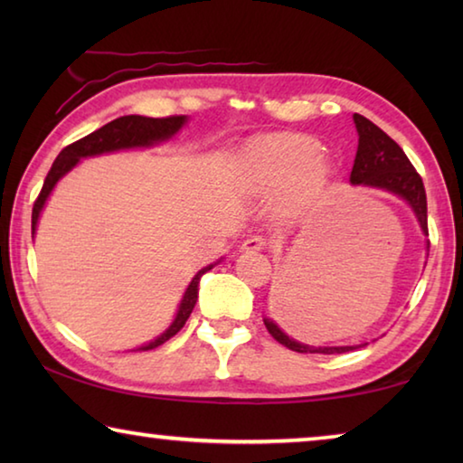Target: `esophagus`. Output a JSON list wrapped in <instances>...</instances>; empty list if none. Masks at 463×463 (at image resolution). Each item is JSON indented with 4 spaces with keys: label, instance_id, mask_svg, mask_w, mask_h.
<instances>
[{
    "label": "esophagus",
    "instance_id": "obj_1",
    "mask_svg": "<svg viewBox=\"0 0 463 463\" xmlns=\"http://www.w3.org/2000/svg\"><path fill=\"white\" fill-rule=\"evenodd\" d=\"M261 249H265V239L261 237H249L245 242H242V250H250V253H253V250H261Z\"/></svg>",
    "mask_w": 463,
    "mask_h": 463
}]
</instances>
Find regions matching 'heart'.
Returning a JSON list of instances; mask_svg holds the SVG:
<instances>
[{"instance_id":"b5f03b06","label":"heart","mask_w":463,"mask_h":463,"mask_svg":"<svg viewBox=\"0 0 463 463\" xmlns=\"http://www.w3.org/2000/svg\"><path fill=\"white\" fill-rule=\"evenodd\" d=\"M320 143L310 135L286 132L257 140L242 161L245 187L253 194L284 192L286 213H298L315 202L326 185V165Z\"/></svg>"}]
</instances>
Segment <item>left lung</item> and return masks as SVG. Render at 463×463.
I'll list each match as a JSON object with an SVG mask.
<instances>
[{
  "instance_id": "left-lung-1",
  "label": "left lung",
  "mask_w": 463,
  "mask_h": 463,
  "mask_svg": "<svg viewBox=\"0 0 463 463\" xmlns=\"http://www.w3.org/2000/svg\"><path fill=\"white\" fill-rule=\"evenodd\" d=\"M355 127L359 132V145L354 169H351V184H364L372 187H382L392 194L402 195L411 203L414 214L425 234H429L427 226V194L422 179L417 174L409 156L398 146L396 140H392L386 132L375 127L372 120H367L362 114H354ZM269 335L284 347L296 351V354H347L357 347H308L302 345L281 331L273 320H265ZM367 345V343H365ZM364 347V345H359Z\"/></svg>"
}]
</instances>
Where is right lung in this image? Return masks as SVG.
Listing matches in <instances>:
<instances>
[{"instance_id":"1","label":"right lung","mask_w":463,"mask_h":463,"mask_svg":"<svg viewBox=\"0 0 463 463\" xmlns=\"http://www.w3.org/2000/svg\"><path fill=\"white\" fill-rule=\"evenodd\" d=\"M185 122V116H165V118H146V116H122V118H116L112 122H108L106 127L98 128L96 132H91V135L83 137L80 140H75V143L67 145L62 151L59 153L57 159H54L52 167L49 174H46V179L43 184V190L38 194V198L34 202V208H33V234L36 231V222H38V216H41V210L44 206L46 198H49V194L52 192L54 184L59 182V179L67 174L69 169L77 165V161L83 159V156H91V155H99V153H109V151H118V148H130V146H148L153 143H161V140L171 138L175 135V132L184 127ZM216 263L208 265V268L200 269L195 273V278L192 279V284L187 286L185 294H184V300L179 304V310H177V317L174 320V325H171L165 333L161 336H156L155 341H151L145 347H138L137 351H148V349H155L163 345L165 341H169L171 336L177 335L182 331L185 320L190 318L192 310L195 307V300H198V284H200V278L203 273L210 271L214 268Z\"/></svg>"}]
</instances>
